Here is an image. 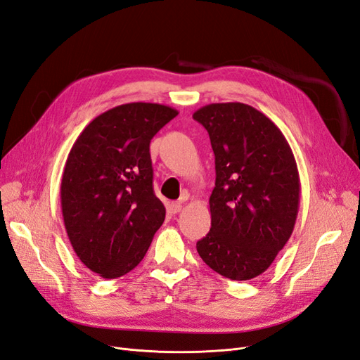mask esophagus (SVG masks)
Listing matches in <instances>:
<instances>
[{
    "mask_svg": "<svg viewBox=\"0 0 360 360\" xmlns=\"http://www.w3.org/2000/svg\"><path fill=\"white\" fill-rule=\"evenodd\" d=\"M168 208H169V212H171L172 214H176V213H179L180 210L183 208V201H174V202H171V204L168 205Z\"/></svg>",
    "mask_w": 360,
    "mask_h": 360,
    "instance_id": "1",
    "label": "esophagus"
}]
</instances>
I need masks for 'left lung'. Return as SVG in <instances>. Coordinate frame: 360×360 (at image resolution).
<instances>
[{
    "label": "left lung",
    "mask_w": 360,
    "mask_h": 360,
    "mask_svg": "<svg viewBox=\"0 0 360 360\" xmlns=\"http://www.w3.org/2000/svg\"><path fill=\"white\" fill-rule=\"evenodd\" d=\"M193 119L207 129L216 164L212 228L196 250L223 277L255 278L274 262L298 216L292 148L274 122L243 103L208 104Z\"/></svg>",
    "instance_id": "obj_1"
}]
</instances>
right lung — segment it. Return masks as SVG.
Returning a JSON list of instances; mask_svg holds the SVG:
<instances>
[{
  "label": "right lung",
  "mask_w": 360,
  "mask_h": 360,
  "mask_svg": "<svg viewBox=\"0 0 360 360\" xmlns=\"http://www.w3.org/2000/svg\"><path fill=\"white\" fill-rule=\"evenodd\" d=\"M179 111L131 103L95 117L68 153L60 207L74 252L103 278L137 266L165 207L153 192L150 141Z\"/></svg>",
  "instance_id": "1"
}]
</instances>
